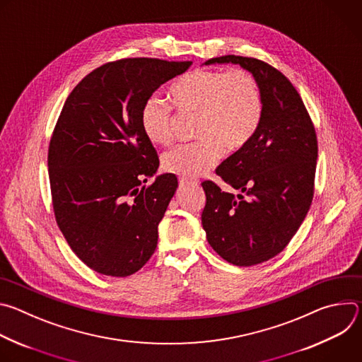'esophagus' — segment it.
<instances>
[{"label":"esophagus","instance_id":"1","mask_svg":"<svg viewBox=\"0 0 362 362\" xmlns=\"http://www.w3.org/2000/svg\"><path fill=\"white\" fill-rule=\"evenodd\" d=\"M180 187H187V186H197V180H187V179H180L179 180Z\"/></svg>","mask_w":362,"mask_h":362}]
</instances>
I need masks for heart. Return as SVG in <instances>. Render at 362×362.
Listing matches in <instances>:
<instances>
[{
	"label": "heart",
	"mask_w": 362,
	"mask_h": 362,
	"mask_svg": "<svg viewBox=\"0 0 362 362\" xmlns=\"http://www.w3.org/2000/svg\"><path fill=\"white\" fill-rule=\"evenodd\" d=\"M173 105L180 112L197 113L194 143L180 144L163 156V168L183 179L208 173L228 151L243 147L262 119V95L256 80L245 70H197L170 87ZM146 137L168 144L173 137L172 107L148 97L140 110Z\"/></svg>",
	"instance_id": "b5f03b06"
}]
</instances>
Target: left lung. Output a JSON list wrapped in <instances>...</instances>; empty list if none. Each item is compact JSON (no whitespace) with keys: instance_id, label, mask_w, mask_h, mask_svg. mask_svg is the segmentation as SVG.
<instances>
[{"instance_id":"left-lung-1","label":"left lung","mask_w":362,"mask_h":362,"mask_svg":"<svg viewBox=\"0 0 362 362\" xmlns=\"http://www.w3.org/2000/svg\"><path fill=\"white\" fill-rule=\"evenodd\" d=\"M239 64L259 86L262 119L250 140L223 160L216 175L243 194L203 182L206 239L236 267L262 264L285 249L314 197L318 143L299 93L272 66L250 57L223 56L211 64Z\"/></svg>"}]
</instances>
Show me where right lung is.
<instances>
[{
    "mask_svg": "<svg viewBox=\"0 0 362 362\" xmlns=\"http://www.w3.org/2000/svg\"><path fill=\"white\" fill-rule=\"evenodd\" d=\"M192 62L123 59L87 74L67 97L48 147L57 225L93 271L124 278L150 259L177 189L146 137L140 110Z\"/></svg>",
    "mask_w": 362,
    "mask_h": 362,
    "instance_id": "obj_1",
    "label": "right lung"
}]
</instances>
